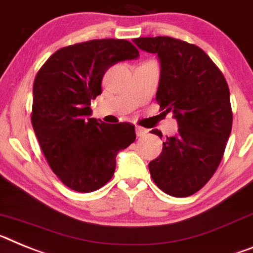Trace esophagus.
Here are the masks:
<instances>
[{
    "mask_svg": "<svg viewBox=\"0 0 253 253\" xmlns=\"http://www.w3.org/2000/svg\"><path fill=\"white\" fill-rule=\"evenodd\" d=\"M146 133H148V129L144 128V127L136 126V135L141 137V136H145V135H146Z\"/></svg>",
    "mask_w": 253,
    "mask_h": 253,
    "instance_id": "34e87169",
    "label": "esophagus"
}]
</instances>
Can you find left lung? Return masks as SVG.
<instances>
[{"instance_id":"8db88e82","label":"left lung","mask_w":253,"mask_h":253,"mask_svg":"<svg viewBox=\"0 0 253 253\" xmlns=\"http://www.w3.org/2000/svg\"><path fill=\"white\" fill-rule=\"evenodd\" d=\"M140 49L160 61L158 104L172 112L177 135L149 163L153 181L163 192L187 197L205 186L216 172L232 131L229 87L224 75L200 47L172 37L133 39ZM151 133L160 136L159 129Z\"/></svg>"}]
</instances>
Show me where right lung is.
<instances>
[{"label":"right lung","mask_w":253,"mask_h":253,"mask_svg":"<svg viewBox=\"0 0 253 253\" xmlns=\"http://www.w3.org/2000/svg\"><path fill=\"white\" fill-rule=\"evenodd\" d=\"M137 57L126 39H94L54 52L35 76L33 128L50 169L71 190L103 187L113 177L118 151L135 141L133 125L90 118V102L102 94L112 65Z\"/></svg>","instance_id":"obj_1"}]
</instances>
